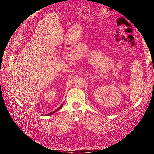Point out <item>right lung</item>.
<instances>
[{
	"instance_id": "right-lung-1",
	"label": "right lung",
	"mask_w": 154,
	"mask_h": 154,
	"mask_svg": "<svg viewBox=\"0 0 154 154\" xmlns=\"http://www.w3.org/2000/svg\"><path fill=\"white\" fill-rule=\"evenodd\" d=\"M63 105H60V106H59V108H58L57 109H56V110H55V111H54L53 112H50V113H49V114H47V115H46V116H48V115H52V114L54 113L55 112H56L57 111H58L59 109H60L61 108H62V107H63Z\"/></svg>"
}]
</instances>
